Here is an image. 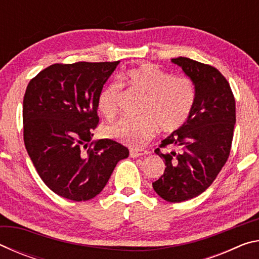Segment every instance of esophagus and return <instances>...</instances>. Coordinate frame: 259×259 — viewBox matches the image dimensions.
<instances>
[{"mask_svg": "<svg viewBox=\"0 0 259 259\" xmlns=\"http://www.w3.org/2000/svg\"><path fill=\"white\" fill-rule=\"evenodd\" d=\"M147 151L145 150H130V156L131 157H138V156H142V155H145L147 154Z\"/></svg>", "mask_w": 259, "mask_h": 259, "instance_id": "esophagus-1", "label": "esophagus"}]
</instances>
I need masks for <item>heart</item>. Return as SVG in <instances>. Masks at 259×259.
Wrapping results in <instances>:
<instances>
[{"mask_svg": "<svg viewBox=\"0 0 259 259\" xmlns=\"http://www.w3.org/2000/svg\"><path fill=\"white\" fill-rule=\"evenodd\" d=\"M121 82L144 96L139 119H121L105 129L107 137L131 147H142L157 131L174 133L190 119L196 99L195 84L186 75L172 73L153 64L129 68L121 75ZM122 85L111 82L100 91L98 108L106 119L119 112Z\"/></svg>", "mask_w": 259, "mask_h": 259, "instance_id": "heart-1", "label": "heart"}]
</instances>
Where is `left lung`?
<instances>
[{
    "mask_svg": "<svg viewBox=\"0 0 259 259\" xmlns=\"http://www.w3.org/2000/svg\"><path fill=\"white\" fill-rule=\"evenodd\" d=\"M171 60L194 82L196 99L186 123L155 150L166 166L153 188L168 202H183L207 190L229 159L235 99L229 81L211 65L186 57Z\"/></svg>",
    "mask_w": 259,
    "mask_h": 259,
    "instance_id": "1",
    "label": "left lung"
}]
</instances>
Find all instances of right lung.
I'll use <instances>...</instances> for the list:
<instances>
[{
	"instance_id": "right-lung-1",
	"label": "right lung",
	"mask_w": 259,
	"mask_h": 259,
	"mask_svg": "<svg viewBox=\"0 0 259 259\" xmlns=\"http://www.w3.org/2000/svg\"><path fill=\"white\" fill-rule=\"evenodd\" d=\"M117 61L50 65L24 96V143L43 183L56 194L87 201L103 191L129 150L111 139L89 143L99 124L98 96Z\"/></svg>"
}]
</instances>
